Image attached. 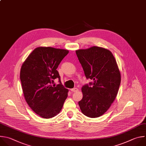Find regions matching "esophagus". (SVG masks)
Returning a JSON list of instances; mask_svg holds the SVG:
<instances>
[{
    "instance_id": "34e87169",
    "label": "esophagus",
    "mask_w": 146,
    "mask_h": 146,
    "mask_svg": "<svg viewBox=\"0 0 146 146\" xmlns=\"http://www.w3.org/2000/svg\"><path fill=\"white\" fill-rule=\"evenodd\" d=\"M71 91L72 92H76L78 91V88H76V87H75V88L71 89Z\"/></svg>"
}]
</instances>
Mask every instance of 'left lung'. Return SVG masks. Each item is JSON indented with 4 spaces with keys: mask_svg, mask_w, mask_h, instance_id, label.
<instances>
[{
    "mask_svg": "<svg viewBox=\"0 0 146 146\" xmlns=\"http://www.w3.org/2000/svg\"><path fill=\"white\" fill-rule=\"evenodd\" d=\"M76 53L86 78L93 80L82 87L80 109L87 117H98L109 109L118 93L119 67L111 52L101 47L79 49Z\"/></svg>",
    "mask_w": 146,
    "mask_h": 146,
    "instance_id": "1",
    "label": "left lung"
}]
</instances>
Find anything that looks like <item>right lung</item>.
Masks as SVG:
<instances>
[{"instance_id": "1", "label": "right lung", "mask_w": 146, "mask_h": 146, "mask_svg": "<svg viewBox=\"0 0 146 146\" xmlns=\"http://www.w3.org/2000/svg\"><path fill=\"white\" fill-rule=\"evenodd\" d=\"M68 50L52 47H38L23 63L20 79L25 100L40 117H53L62 110L68 96V89L63 86L56 69ZM60 84L52 86L53 80Z\"/></svg>"}]
</instances>
